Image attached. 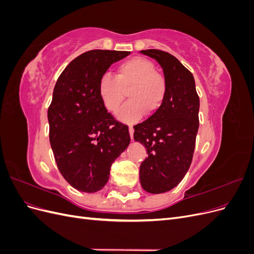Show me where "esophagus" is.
<instances>
[{"instance_id": "34e87169", "label": "esophagus", "mask_w": 254, "mask_h": 254, "mask_svg": "<svg viewBox=\"0 0 254 254\" xmlns=\"http://www.w3.org/2000/svg\"><path fill=\"white\" fill-rule=\"evenodd\" d=\"M133 132H134V129L132 126H129V134H130V137H131V140L133 139Z\"/></svg>"}]
</instances>
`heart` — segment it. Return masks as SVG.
Segmentation results:
<instances>
[{"label":"heart","mask_w":254,"mask_h":254,"mask_svg":"<svg viewBox=\"0 0 254 254\" xmlns=\"http://www.w3.org/2000/svg\"><path fill=\"white\" fill-rule=\"evenodd\" d=\"M98 95L105 109L117 112L124 102L126 93L130 101L117 114L118 120L132 124L141 120L147 111L156 113L162 106L167 82L156 71L155 64L144 57H133L122 63L117 68L115 78L109 74L102 76L98 82Z\"/></svg>","instance_id":"b5f03b06"}]
</instances>
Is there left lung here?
<instances>
[{"label":"left lung","instance_id":"8db88e82","mask_svg":"<svg viewBox=\"0 0 254 254\" xmlns=\"http://www.w3.org/2000/svg\"><path fill=\"white\" fill-rule=\"evenodd\" d=\"M140 53L157 61L167 82L161 108L133 128L134 141L148 152L140 166L141 186L150 194H162L178 186L190 166L200 103L193 74L175 56L159 50Z\"/></svg>","mask_w":254,"mask_h":254}]
</instances>
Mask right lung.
<instances>
[{
	"label": "right lung",
	"mask_w": 254,
	"mask_h": 254,
	"mask_svg": "<svg viewBox=\"0 0 254 254\" xmlns=\"http://www.w3.org/2000/svg\"><path fill=\"white\" fill-rule=\"evenodd\" d=\"M130 52L93 50L72 60L60 74L48 111L50 143L60 174L83 193H96L130 143L128 127L103 106L98 82Z\"/></svg>",
	"instance_id": "right-lung-1"
}]
</instances>
